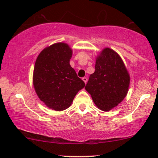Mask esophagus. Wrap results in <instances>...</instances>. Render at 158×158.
Returning <instances> with one entry per match:
<instances>
[{"instance_id":"1","label":"esophagus","mask_w":158,"mask_h":158,"mask_svg":"<svg viewBox=\"0 0 158 158\" xmlns=\"http://www.w3.org/2000/svg\"><path fill=\"white\" fill-rule=\"evenodd\" d=\"M82 80H83V81H84V83H85L86 84V83H87V81H88V78H87V77H83V78H82Z\"/></svg>"}]
</instances>
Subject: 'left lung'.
<instances>
[{"label":"left lung","instance_id":"left-lung-1","mask_svg":"<svg viewBox=\"0 0 158 158\" xmlns=\"http://www.w3.org/2000/svg\"><path fill=\"white\" fill-rule=\"evenodd\" d=\"M129 81L120 56L113 49L106 48L97 57L95 72L90 75L85 88L98 109L108 111L124 100Z\"/></svg>","mask_w":158,"mask_h":158}]
</instances>
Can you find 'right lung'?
<instances>
[{
	"label": "right lung",
	"instance_id": "1",
	"mask_svg": "<svg viewBox=\"0 0 158 158\" xmlns=\"http://www.w3.org/2000/svg\"><path fill=\"white\" fill-rule=\"evenodd\" d=\"M72 54L67 44H54L41 52L34 65L33 83L36 94L55 111L68 109L85 86L70 66Z\"/></svg>",
	"mask_w": 158,
	"mask_h": 158
}]
</instances>
